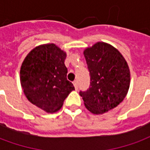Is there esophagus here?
I'll return each mask as SVG.
<instances>
[{
	"label": "esophagus",
	"mask_w": 150,
	"mask_h": 150,
	"mask_svg": "<svg viewBox=\"0 0 150 150\" xmlns=\"http://www.w3.org/2000/svg\"><path fill=\"white\" fill-rule=\"evenodd\" d=\"M73 83H74V86H75V90H78V88H79V87H78V82L75 80V81L73 82Z\"/></svg>",
	"instance_id": "1"
}]
</instances>
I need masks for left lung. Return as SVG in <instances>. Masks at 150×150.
Masks as SVG:
<instances>
[{
    "mask_svg": "<svg viewBox=\"0 0 150 150\" xmlns=\"http://www.w3.org/2000/svg\"><path fill=\"white\" fill-rule=\"evenodd\" d=\"M83 54L90 86L79 95L91 112L102 114L116 108L126 96L130 83L129 66L122 54L107 43H96Z\"/></svg>",
    "mask_w": 150,
    "mask_h": 150,
    "instance_id": "left-lung-1",
    "label": "left lung"
}]
</instances>
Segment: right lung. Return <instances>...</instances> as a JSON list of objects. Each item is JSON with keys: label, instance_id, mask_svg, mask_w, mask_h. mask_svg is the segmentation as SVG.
I'll use <instances>...</instances> for the list:
<instances>
[{"label": "right lung", "instance_id": "right-lung-1", "mask_svg": "<svg viewBox=\"0 0 150 150\" xmlns=\"http://www.w3.org/2000/svg\"><path fill=\"white\" fill-rule=\"evenodd\" d=\"M66 53L54 44L37 46L25 57L20 71L21 88L28 100L47 112L61 108L75 90L67 80Z\"/></svg>", "mask_w": 150, "mask_h": 150}]
</instances>
